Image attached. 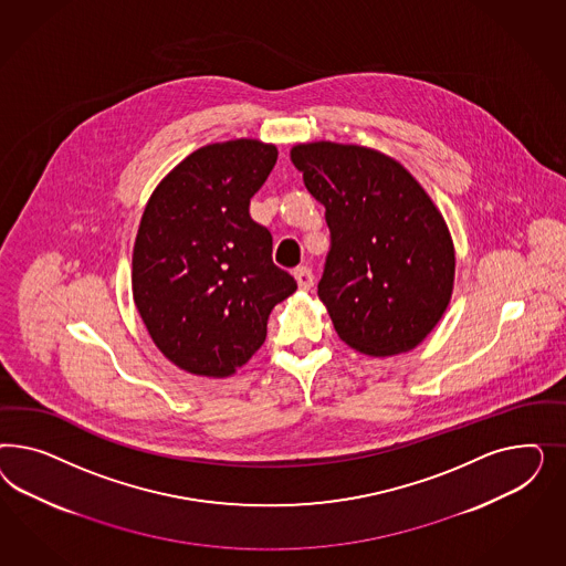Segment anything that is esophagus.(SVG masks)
Segmentation results:
<instances>
[{
    "mask_svg": "<svg viewBox=\"0 0 566 566\" xmlns=\"http://www.w3.org/2000/svg\"><path fill=\"white\" fill-rule=\"evenodd\" d=\"M294 280H296V284H298L301 291L307 292L308 289L313 286V274H311V270H308L307 265H301V268L294 270Z\"/></svg>",
    "mask_w": 566,
    "mask_h": 566,
    "instance_id": "obj_1",
    "label": "esophagus"
}]
</instances>
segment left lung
<instances>
[{
  "label": "left lung",
  "instance_id": "obj_1",
  "mask_svg": "<svg viewBox=\"0 0 566 566\" xmlns=\"http://www.w3.org/2000/svg\"><path fill=\"white\" fill-rule=\"evenodd\" d=\"M291 161L326 207L332 247L317 294L340 340L369 357L409 353L452 298L444 216L411 171L371 147L298 143Z\"/></svg>",
  "mask_w": 566,
  "mask_h": 566
}]
</instances>
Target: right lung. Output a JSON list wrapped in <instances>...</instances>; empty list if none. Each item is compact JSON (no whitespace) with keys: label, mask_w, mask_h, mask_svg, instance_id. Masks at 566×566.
I'll list each match as a JSON object with an SVG mask.
<instances>
[{"label":"right lung","mask_w":566,"mask_h":566,"mask_svg":"<svg viewBox=\"0 0 566 566\" xmlns=\"http://www.w3.org/2000/svg\"><path fill=\"white\" fill-rule=\"evenodd\" d=\"M277 149L258 138L211 143L155 187L133 249V298L155 346L192 376L228 377L296 291L272 261V234L249 216Z\"/></svg>","instance_id":"right-lung-1"}]
</instances>
